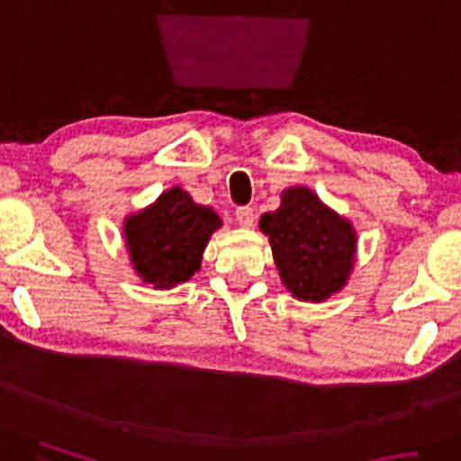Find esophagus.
<instances>
[{
    "mask_svg": "<svg viewBox=\"0 0 461 461\" xmlns=\"http://www.w3.org/2000/svg\"><path fill=\"white\" fill-rule=\"evenodd\" d=\"M236 221H238V225H240V227H253V223H255L253 208H249V206L238 208V211H236Z\"/></svg>",
    "mask_w": 461,
    "mask_h": 461,
    "instance_id": "esophagus-1",
    "label": "esophagus"
}]
</instances>
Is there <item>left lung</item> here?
Wrapping results in <instances>:
<instances>
[{"instance_id": "obj_1", "label": "left lung", "mask_w": 461, "mask_h": 461, "mask_svg": "<svg viewBox=\"0 0 461 461\" xmlns=\"http://www.w3.org/2000/svg\"><path fill=\"white\" fill-rule=\"evenodd\" d=\"M274 264L294 298L323 302L345 287L355 264L357 236L351 221L336 214L308 187H289L281 206L261 214Z\"/></svg>"}]
</instances>
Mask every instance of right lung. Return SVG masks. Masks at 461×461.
I'll list each match as a JSON object with an SVG mask.
<instances>
[{
    "label": "right lung",
    "instance_id": "1",
    "mask_svg": "<svg viewBox=\"0 0 461 461\" xmlns=\"http://www.w3.org/2000/svg\"><path fill=\"white\" fill-rule=\"evenodd\" d=\"M221 227L211 206H200L187 191L172 187L155 203L123 223L133 270L155 289H172L200 270L202 253Z\"/></svg>",
    "mask_w": 461,
    "mask_h": 461
}]
</instances>
